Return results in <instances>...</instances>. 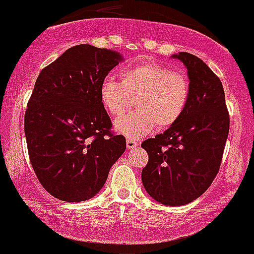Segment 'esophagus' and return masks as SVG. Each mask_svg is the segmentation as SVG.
I'll return each mask as SVG.
<instances>
[{"instance_id":"1","label":"esophagus","mask_w":254,"mask_h":254,"mask_svg":"<svg viewBox=\"0 0 254 254\" xmlns=\"http://www.w3.org/2000/svg\"><path fill=\"white\" fill-rule=\"evenodd\" d=\"M126 144H127V148H128V149H133V148L137 147L138 143L135 142L134 139H129V138H128V139L126 140Z\"/></svg>"}]
</instances>
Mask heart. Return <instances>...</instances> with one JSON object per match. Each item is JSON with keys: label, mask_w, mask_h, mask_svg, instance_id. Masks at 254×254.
<instances>
[{"label": "heart", "mask_w": 254, "mask_h": 254, "mask_svg": "<svg viewBox=\"0 0 254 254\" xmlns=\"http://www.w3.org/2000/svg\"><path fill=\"white\" fill-rule=\"evenodd\" d=\"M121 82L102 81L100 99L110 115L119 119L133 105L137 112L116 121V129L128 138H140L158 128L172 127L187 110L190 82L187 75L153 62L128 66L120 74Z\"/></svg>", "instance_id": "heart-1"}]
</instances>
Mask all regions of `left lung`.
Returning <instances> with one entry per match:
<instances>
[{"label":"left lung","mask_w":254,"mask_h":254,"mask_svg":"<svg viewBox=\"0 0 254 254\" xmlns=\"http://www.w3.org/2000/svg\"><path fill=\"white\" fill-rule=\"evenodd\" d=\"M190 79V99L182 119L142 143L148 163L142 183L148 194L168 206L201 196L220 170L230 130L225 91L217 75L200 58L180 52Z\"/></svg>","instance_id":"8db88e82"}]
</instances>
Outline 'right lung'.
I'll list each match as a JSON object with an SVG mask.
<instances>
[{
	"mask_svg": "<svg viewBox=\"0 0 254 254\" xmlns=\"http://www.w3.org/2000/svg\"><path fill=\"white\" fill-rule=\"evenodd\" d=\"M120 60L119 53L106 48L79 44L38 75L24 133L34 173L57 199H91L126 150V138L112 130L100 99L102 81Z\"/></svg>",
	"mask_w": 254,
	"mask_h": 254,
	"instance_id": "right-lung-1",
	"label": "right lung"
}]
</instances>
